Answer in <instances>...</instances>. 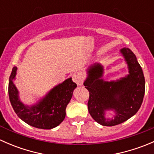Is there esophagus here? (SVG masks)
I'll use <instances>...</instances> for the list:
<instances>
[{"instance_id": "1", "label": "esophagus", "mask_w": 154, "mask_h": 154, "mask_svg": "<svg viewBox=\"0 0 154 154\" xmlns=\"http://www.w3.org/2000/svg\"><path fill=\"white\" fill-rule=\"evenodd\" d=\"M72 80L76 84H77L78 86L83 84V80H84V77H83V74L80 71H76L72 75Z\"/></svg>"}]
</instances>
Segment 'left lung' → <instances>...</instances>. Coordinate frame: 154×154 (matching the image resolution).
I'll return each instance as SVG.
<instances>
[{
	"label": "left lung",
	"instance_id": "8db88e82",
	"mask_svg": "<svg viewBox=\"0 0 154 154\" xmlns=\"http://www.w3.org/2000/svg\"><path fill=\"white\" fill-rule=\"evenodd\" d=\"M128 64L129 73L126 77L117 81L105 82L103 67L94 64L88 70V77L84 82L85 88L89 91L88 109L95 122L103 126L122 124L134 116L140 108L145 91L143 71L133 51L129 48L121 50ZM113 109L114 119L104 117L105 111Z\"/></svg>",
	"mask_w": 154,
	"mask_h": 154
}]
</instances>
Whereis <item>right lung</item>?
Segmentation results:
<instances>
[{
	"label": "right lung",
	"mask_w": 154,
	"mask_h": 154,
	"mask_svg": "<svg viewBox=\"0 0 154 154\" xmlns=\"http://www.w3.org/2000/svg\"><path fill=\"white\" fill-rule=\"evenodd\" d=\"M16 67H13L9 81V97L14 111L22 121L40 129L50 130L58 126L66 117V109L77 84L71 78L54 87L38 104L26 106L18 99V90L12 80L16 74Z\"/></svg>",
	"instance_id": "1"
}]
</instances>
